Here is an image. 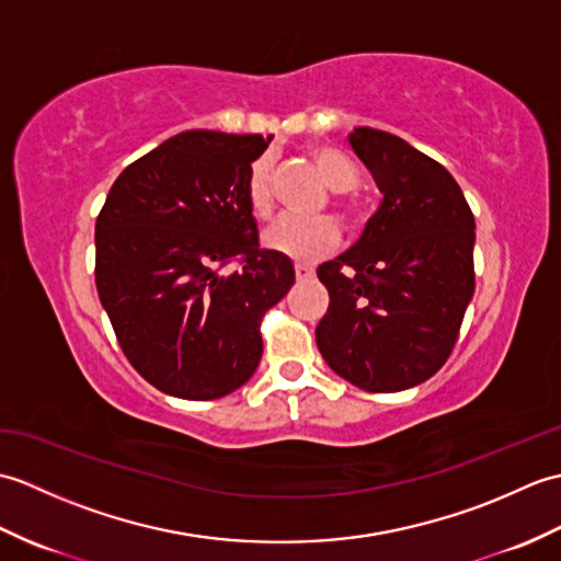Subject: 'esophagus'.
<instances>
[{
	"label": "esophagus",
	"instance_id": "esophagus-1",
	"mask_svg": "<svg viewBox=\"0 0 561 561\" xmlns=\"http://www.w3.org/2000/svg\"><path fill=\"white\" fill-rule=\"evenodd\" d=\"M294 272H296V279H299V282H306V279H313V274H316V270H313V267H308V265H301V262H299V265H296V267H294Z\"/></svg>",
	"mask_w": 561,
	"mask_h": 561
}]
</instances>
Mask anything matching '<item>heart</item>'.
Instances as JSON below:
<instances>
[{
	"label": "heart",
	"instance_id": "b5f03b06",
	"mask_svg": "<svg viewBox=\"0 0 561 561\" xmlns=\"http://www.w3.org/2000/svg\"><path fill=\"white\" fill-rule=\"evenodd\" d=\"M308 157L316 163L323 181L335 190L337 209L344 214L350 224H362L366 211L359 195L354 193V185L359 183V171L347 153L330 145H316L308 149ZM245 202L255 219H270L274 209V187H272V159L257 157L248 165L245 173ZM265 245L282 257L294 262H318L340 245V226L330 217L316 219H282L265 233Z\"/></svg>",
	"mask_w": 561,
	"mask_h": 561
}]
</instances>
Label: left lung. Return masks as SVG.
Returning a JSON list of instances; mask_svg holds the SVG:
<instances>
[{
    "label": "left lung",
    "mask_w": 561,
    "mask_h": 561,
    "mask_svg": "<svg viewBox=\"0 0 561 561\" xmlns=\"http://www.w3.org/2000/svg\"><path fill=\"white\" fill-rule=\"evenodd\" d=\"M383 202L354 248L318 267L328 366L368 392L420 386L446 364L474 294V217L444 165L374 127L350 135Z\"/></svg>",
    "instance_id": "1"
}]
</instances>
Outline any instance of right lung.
<instances>
[{
	"label": "right lung",
	"instance_id": "1",
	"mask_svg": "<svg viewBox=\"0 0 561 561\" xmlns=\"http://www.w3.org/2000/svg\"><path fill=\"white\" fill-rule=\"evenodd\" d=\"M270 139L175 135L117 175L96 219L99 299L127 362L169 396L241 388L260 364L262 316L296 279L289 257L260 248L245 202Z\"/></svg>",
	"mask_w": 561,
	"mask_h": 561
}]
</instances>
